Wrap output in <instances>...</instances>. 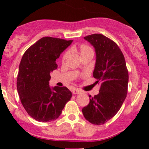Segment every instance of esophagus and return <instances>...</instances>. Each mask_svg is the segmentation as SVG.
Masks as SVG:
<instances>
[{
    "label": "esophagus",
    "instance_id": "1",
    "mask_svg": "<svg viewBox=\"0 0 149 149\" xmlns=\"http://www.w3.org/2000/svg\"><path fill=\"white\" fill-rule=\"evenodd\" d=\"M81 91L79 89H78V88H73V89L72 90V93H73V94H78Z\"/></svg>",
    "mask_w": 149,
    "mask_h": 149
}]
</instances>
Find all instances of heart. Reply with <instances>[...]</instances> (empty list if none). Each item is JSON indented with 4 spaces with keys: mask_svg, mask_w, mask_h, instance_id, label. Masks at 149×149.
Returning a JSON list of instances; mask_svg holds the SVG:
<instances>
[{
    "mask_svg": "<svg viewBox=\"0 0 149 149\" xmlns=\"http://www.w3.org/2000/svg\"><path fill=\"white\" fill-rule=\"evenodd\" d=\"M79 52H80L81 55H82L84 53H86V52H93L92 49H91L89 46L86 45H81L79 47ZM68 56H69V52L68 51H67V52H65V53H64V55H63V58H62L63 62H65L66 60H67V58H68Z\"/></svg>",
    "mask_w": 149,
    "mask_h": 149,
    "instance_id": "obj_1",
    "label": "heart"
}]
</instances>
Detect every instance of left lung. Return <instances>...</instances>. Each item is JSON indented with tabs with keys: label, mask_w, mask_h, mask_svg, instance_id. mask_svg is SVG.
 Masks as SVG:
<instances>
[{
	"label": "left lung",
	"mask_w": 149,
	"mask_h": 149,
	"mask_svg": "<svg viewBox=\"0 0 149 149\" xmlns=\"http://www.w3.org/2000/svg\"><path fill=\"white\" fill-rule=\"evenodd\" d=\"M95 49L96 63L93 76L100 83V92L82 109L84 118L94 125L104 124L120 109L126 98L128 71L118 45L101 34L84 37Z\"/></svg>",
	"instance_id": "left-lung-1"
}]
</instances>
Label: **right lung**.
<instances>
[{"label":"right lung","instance_id":"add662e5","mask_svg":"<svg viewBox=\"0 0 149 149\" xmlns=\"http://www.w3.org/2000/svg\"><path fill=\"white\" fill-rule=\"evenodd\" d=\"M73 40L42 37L24 54L19 65L17 90L22 105L32 118L50 122L61 115L72 93L65 86L50 87V73L57 58Z\"/></svg>","mask_w":149,"mask_h":149}]
</instances>
